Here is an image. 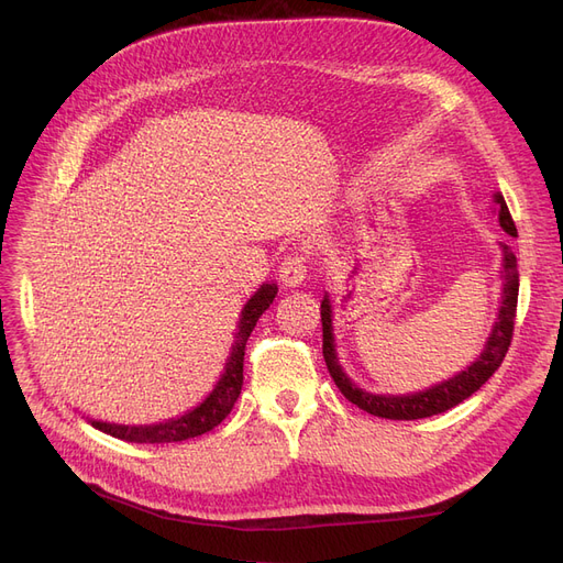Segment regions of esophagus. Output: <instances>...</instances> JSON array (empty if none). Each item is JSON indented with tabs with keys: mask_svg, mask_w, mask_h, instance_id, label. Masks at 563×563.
<instances>
[{
	"mask_svg": "<svg viewBox=\"0 0 563 563\" xmlns=\"http://www.w3.org/2000/svg\"><path fill=\"white\" fill-rule=\"evenodd\" d=\"M305 272H308V255L302 251H291L288 255H284L279 263V282L288 288H294L302 284Z\"/></svg>",
	"mask_w": 563,
	"mask_h": 563,
	"instance_id": "obj_1",
	"label": "esophagus"
}]
</instances>
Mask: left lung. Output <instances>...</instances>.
<instances>
[{"mask_svg":"<svg viewBox=\"0 0 563 563\" xmlns=\"http://www.w3.org/2000/svg\"><path fill=\"white\" fill-rule=\"evenodd\" d=\"M496 201L500 203V225L509 236H517L515 220L509 216L507 203L503 195H496ZM505 261H503V305H500V314L496 327H493V333L488 338V343L482 352L479 360H476L467 371L457 373L455 378L434 385L424 391H418V395H406V397H383V395H371V391H364L356 385L350 383V378L343 373V368L338 366L335 360V347H333V329H331V302L329 296H323L321 300V331H323V360H327L329 373L338 389L343 391L345 399L356 404L362 411L378 416V418H389V420H418V418H430L437 413H444L449 408L457 406L460 401H465L472 397L476 389H479L493 373L498 371L503 364L505 354L512 345V335H515V317H517V298H519V272H517V255L512 253V246L500 244Z\"/></svg>","mask_w":563,"mask_h":563,"instance_id":"8db88e82","label":"left lung"}]
</instances>
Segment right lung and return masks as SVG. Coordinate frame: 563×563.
I'll return each instance as SVG.
<instances>
[{"label": "right lung", "instance_id": "right-lung-1", "mask_svg": "<svg viewBox=\"0 0 563 563\" xmlns=\"http://www.w3.org/2000/svg\"><path fill=\"white\" fill-rule=\"evenodd\" d=\"M277 296V286L275 284H263L242 312L240 319V331H236V340L232 345L230 362L225 366L223 378L218 380L216 389L207 397V401L199 404L195 411L185 413L180 418L166 420L159 424H135V428H129V424H110V422H98L93 420L91 424L96 430L112 434L117 439L131 441V444H174V441H185L199 437L203 432H209L218 428L220 422L228 418V413L234 408V401L240 399V391L244 385V350H246V340L251 331L255 329V321L261 319V314L269 308L272 300Z\"/></svg>", "mask_w": 563, "mask_h": 563}]
</instances>
